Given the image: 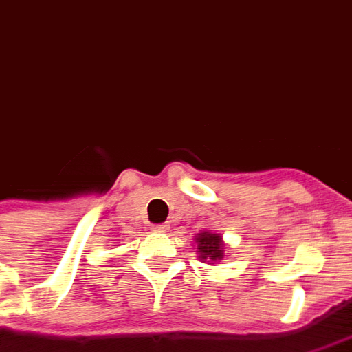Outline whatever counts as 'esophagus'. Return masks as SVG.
Segmentation results:
<instances>
[{
    "label": "esophagus",
    "instance_id": "1",
    "mask_svg": "<svg viewBox=\"0 0 352 352\" xmlns=\"http://www.w3.org/2000/svg\"><path fill=\"white\" fill-rule=\"evenodd\" d=\"M151 230H153V232H166V230H168V225H166V223H163V225H151Z\"/></svg>",
    "mask_w": 352,
    "mask_h": 352
}]
</instances>
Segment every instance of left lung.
Here are the masks:
<instances>
[{"instance_id":"obj_1","label":"left lung","mask_w":352,"mask_h":352,"mask_svg":"<svg viewBox=\"0 0 352 352\" xmlns=\"http://www.w3.org/2000/svg\"><path fill=\"white\" fill-rule=\"evenodd\" d=\"M195 242H197V250H199V258H202L204 263L214 264L223 258L225 243L219 234L204 230L201 234H197Z\"/></svg>"}]
</instances>
